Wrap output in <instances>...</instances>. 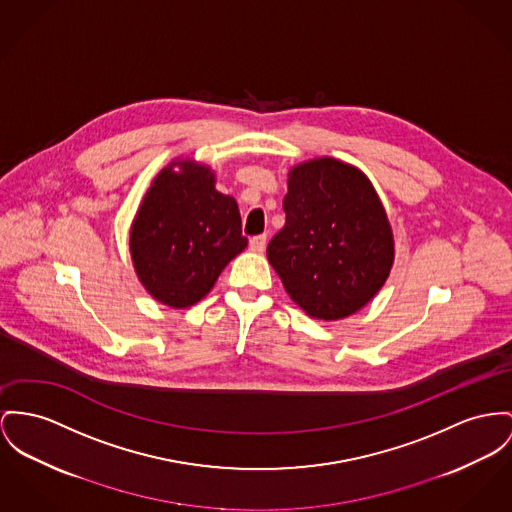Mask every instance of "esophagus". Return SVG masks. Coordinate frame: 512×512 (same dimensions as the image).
Segmentation results:
<instances>
[{
	"label": "esophagus",
	"mask_w": 512,
	"mask_h": 512,
	"mask_svg": "<svg viewBox=\"0 0 512 512\" xmlns=\"http://www.w3.org/2000/svg\"><path fill=\"white\" fill-rule=\"evenodd\" d=\"M266 235H256V237H252L250 239V248L254 250V252H264V248H266Z\"/></svg>",
	"instance_id": "obj_1"
}]
</instances>
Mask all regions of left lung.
<instances>
[{"label": "left lung", "mask_w": 512, "mask_h": 512, "mask_svg": "<svg viewBox=\"0 0 512 512\" xmlns=\"http://www.w3.org/2000/svg\"><path fill=\"white\" fill-rule=\"evenodd\" d=\"M285 227L268 260L289 297L318 320H340L365 307L394 264V237L369 178L320 157L289 171Z\"/></svg>", "instance_id": "1"}]
</instances>
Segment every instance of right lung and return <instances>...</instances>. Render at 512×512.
<instances>
[{
	"label": "right lung",
	"mask_w": 512,
	"mask_h": 512,
	"mask_svg": "<svg viewBox=\"0 0 512 512\" xmlns=\"http://www.w3.org/2000/svg\"><path fill=\"white\" fill-rule=\"evenodd\" d=\"M246 244L235 198L217 192L211 169L190 159L157 174L130 231L139 281L172 308L202 301Z\"/></svg>",
	"instance_id": "obj_1"
}]
</instances>
